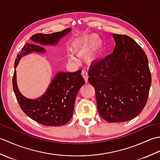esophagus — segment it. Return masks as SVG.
Here are the masks:
<instances>
[{
    "instance_id": "1",
    "label": "esophagus",
    "mask_w": 160,
    "mask_h": 160,
    "mask_svg": "<svg viewBox=\"0 0 160 160\" xmlns=\"http://www.w3.org/2000/svg\"><path fill=\"white\" fill-rule=\"evenodd\" d=\"M82 76L84 77V80H85V82H88V77H89V76H88L87 71L86 70H83L82 71Z\"/></svg>"
}]
</instances>
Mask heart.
I'll return each instance as SVG.
<instances>
[{"label": "heart", "instance_id": "obj_1", "mask_svg": "<svg viewBox=\"0 0 160 160\" xmlns=\"http://www.w3.org/2000/svg\"><path fill=\"white\" fill-rule=\"evenodd\" d=\"M74 49L78 52L81 53H89L90 59H93L97 53L100 52L102 43V39L97 33L84 34L75 40L73 42ZM69 58L71 60H76V57L73 54H70Z\"/></svg>", "mask_w": 160, "mask_h": 160}]
</instances>
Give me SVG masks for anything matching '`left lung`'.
Segmentation results:
<instances>
[{
    "mask_svg": "<svg viewBox=\"0 0 160 160\" xmlns=\"http://www.w3.org/2000/svg\"><path fill=\"white\" fill-rule=\"evenodd\" d=\"M113 38V53L91 64L88 80L96 90L100 115L115 123L132 120L144 108L151 75L147 56L133 39L115 33Z\"/></svg>",
    "mask_w": 160,
    "mask_h": 160,
    "instance_id": "8db88e82",
    "label": "left lung"
}]
</instances>
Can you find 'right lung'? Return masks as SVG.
Instances as JSON below:
<instances>
[{
	"label": "right lung",
	"mask_w": 160,
	"mask_h": 160,
	"mask_svg": "<svg viewBox=\"0 0 160 160\" xmlns=\"http://www.w3.org/2000/svg\"><path fill=\"white\" fill-rule=\"evenodd\" d=\"M71 28L51 34L36 33L30 38V43L23 47L17 56L13 76V89L21 109L27 115L45 126H62L73 116L75 101L80 87L85 84L81 70L75 72L58 71L52 78L46 91L37 98H28L20 93L16 80V69L22 57L32 53L45 54L42 47L57 46L61 38L68 34Z\"/></svg>",
	"instance_id": "add662e5"
}]
</instances>
